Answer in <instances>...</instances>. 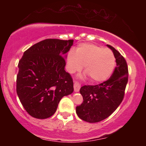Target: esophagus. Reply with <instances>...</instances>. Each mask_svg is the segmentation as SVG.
I'll use <instances>...</instances> for the list:
<instances>
[{
    "label": "esophagus",
    "mask_w": 146,
    "mask_h": 146,
    "mask_svg": "<svg viewBox=\"0 0 146 146\" xmlns=\"http://www.w3.org/2000/svg\"><path fill=\"white\" fill-rule=\"evenodd\" d=\"M81 86H80V84H79L78 82H74V90L75 92H78L79 90H80V88Z\"/></svg>",
    "instance_id": "1"
}]
</instances>
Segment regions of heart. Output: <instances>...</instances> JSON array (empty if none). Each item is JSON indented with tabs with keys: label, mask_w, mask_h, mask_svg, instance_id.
<instances>
[{
	"label": "heart",
	"mask_w": 146,
	"mask_h": 146,
	"mask_svg": "<svg viewBox=\"0 0 146 146\" xmlns=\"http://www.w3.org/2000/svg\"><path fill=\"white\" fill-rule=\"evenodd\" d=\"M85 65V71L93 81L101 82L108 80L115 65L113 53L98 45L83 43L77 46L75 52L71 51L67 56V68L69 73L81 71Z\"/></svg>",
	"instance_id": "1"
}]
</instances>
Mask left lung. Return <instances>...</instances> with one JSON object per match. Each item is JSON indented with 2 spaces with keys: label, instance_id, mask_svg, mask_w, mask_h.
I'll return each mask as SVG.
<instances>
[{
  "label": "left lung",
  "instance_id": "1",
  "mask_svg": "<svg viewBox=\"0 0 146 146\" xmlns=\"http://www.w3.org/2000/svg\"><path fill=\"white\" fill-rule=\"evenodd\" d=\"M117 66L110 78L98 85H85L80 92L83 102L76 107L78 116L89 123L101 121L108 117L117 109L124 98L125 89L128 80L127 62L121 53L110 45Z\"/></svg>",
  "mask_w": 146,
  "mask_h": 146
}]
</instances>
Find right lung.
Returning a JSON list of instances; mask_svg holds the SVG:
<instances>
[{"mask_svg": "<svg viewBox=\"0 0 146 146\" xmlns=\"http://www.w3.org/2000/svg\"><path fill=\"white\" fill-rule=\"evenodd\" d=\"M73 43V40L46 39L24 52L18 66L16 92L31 117H51L61 99L73 92V79L64 70V58Z\"/></svg>", "mask_w": 146, "mask_h": 146, "instance_id": "obj_1", "label": "right lung"}]
</instances>
